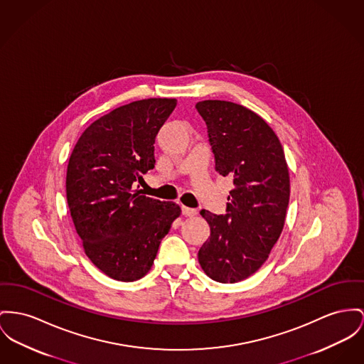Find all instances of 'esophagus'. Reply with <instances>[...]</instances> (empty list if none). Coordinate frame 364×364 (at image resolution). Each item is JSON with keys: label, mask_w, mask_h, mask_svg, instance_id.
I'll return each mask as SVG.
<instances>
[{"label": "esophagus", "mask_w": 364, "mask_h": 364, "mask_svg": "<svg viewBox=\"0 0 364 364\" xmlns=\"http://www.w3.org/2000/svg\"><path fill=\"white\" fill-rule=\"evenodd\" d=\"M182 214H183L185 217H194V215L197 214V211H196L194 208H189V207L182 205Z\"/></svg>", "instance_id": "1"}]
</instances>
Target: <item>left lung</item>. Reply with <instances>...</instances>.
I'll list each match as a JSON object with an SVG mask.
<instances>
[{
  "label": "left lung",
  "mask_w": 364,
  "mask_h": 364,
  "mask_svg": "<svg viewBox=\"0 0 364 364\" xmlns=\"http://www.w3.org/2000/svg\"><path fill=\"white\" fill-rule=\"evenodd\" d=\"M197 112L208 128L215 170L233 179L225 215L201 210L211 235L198 250L204 273L237 283L265 264L277 242L290 200L284 150L261 116L228 100H203Z\"/></svg>",
  "instance_id": "left-lung-1"
}]
</instances>
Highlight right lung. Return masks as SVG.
I'll return each mask as SVG.
<instances>
[{
  "mask_svg": "<svg viewBox=\"0 0 364 364\" xmlns=\"http://www.w3.org/2000/svg\"><path fill=\"white\" fill-rule=\"evenodd\" d=\"M176 99L150 97L120 106L92 122L69 159L66 196L87 257L109 277L135 282L181 215L172 201L134 189L154 168V141Z\"/></svg>",
  "mask_w": 364,
  "mask_h": 364,
  "instance_id": "obj_1",
  "label": "right lung"
}]
</instances>
